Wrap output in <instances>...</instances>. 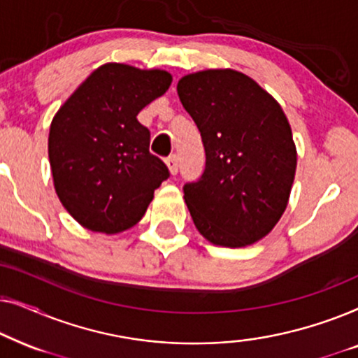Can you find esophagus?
<instances>
[{"mask_svg": "<svg viewBox=\"0 0 358 358\" xmlns=\"http://www.w3.org/2000/svg\"><path fill=\"white\" fill-rule=\"evenodd\" d=\"M166 164H168V169L171 174L174 176L176 173H178V156L176 155L168 156V158H166Z\"/></svg>", "mask_w": 358, "mask_h": 358, "instance_id": "esophagus-1", "label": "esophagus"}]
</instances>
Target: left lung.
I'll use <instances>...</instances> for the list:
<instances>
[{"instance_id": "obj_1", "label": "left lung", "mask_w": 358, "mask_h": 358, "mask_svg": "<svg viewBox=\"0 0 358 358\" xmlns=\"http://www.w3.org/2000/svg\"><path fill=\"white\" fill-rule=\"evenodd\" d=\"M178 94L205 148V171L184 185L195 228L217 246L243 248L272 231L296 169L287 115L252 78L205 70L180 78Z\"/></svg>"}]
</instances>
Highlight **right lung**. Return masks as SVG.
<instances>
[{
    "mask_svg": "<svg viewBox=\"0 0 358 358\" xmlns=\"http://www.w3.org/2000/svg\"><path fill=\"white\" fill-rule=\"evenodd\" d=\"M164 70L106 63L91 73L53 117L48 159L66 212L91 231L115 234L143 217L169 178L150 153L138 112L169 90Z\"/></svg>",
    "mask_w": 358,
    "mask_h": 358,
    "instance_id": "right-lung-1",
    "label": "right lung"
}]
</instances>
